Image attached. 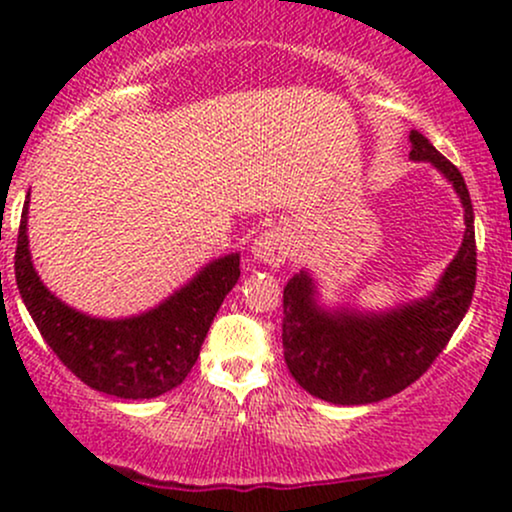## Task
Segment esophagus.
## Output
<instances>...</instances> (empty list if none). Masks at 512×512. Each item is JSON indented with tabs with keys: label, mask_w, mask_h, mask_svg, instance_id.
I'll return each mask as SVG.
<instances>
[{
	"label": "esophagus",
	"mask_w": 512,
	"mask_h": 512,
	"mask_svg": "<svg viewBox=\"0 0 512 512\" xmlns=\"http://www.w3.org/2000/svg\"><path fill=\"white\" fill-rule=\"evenodd\" d=\"M289 252L291 240L284 228H269V231L260 233V236L255 238V243H252V257L260 264H267V267H279V264H284Z\"/></svg>",
	"instance_id": "esophagus-1"
}]
</instances>
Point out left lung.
Segmentation results:
<instances>
[{"label": "left lung", "mask_w": 512, "mask_h": 512, "mask_svg": "<svg viewBox=\"0 0 512 512\" xmlns=\"http://www.w3.org/2000/svg\"><path fill=\"white\" fill-rule=\"evenodd\" d=\"M409 161L431 163L460 197L462 245L426 296L395 308L325 305L308 269L284 289V358L296 383L342 407L387 399L426 373L467 315L477 284L474 209L462 173L421 132H409Z\"/></svg>", "instance_id": "8db88e82"}]
</instances>
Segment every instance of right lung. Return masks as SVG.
Returning <instances> with one entry per match:
<instances>
[{"label": "right lung", "mask_w": 512, "mask_h": 512, "mask_svg": "<svg viewBox=\"0 0 512 512\" xmlns=\"http://www.w3.org/2000/svg\"><path fill=\"white\" fill-rule=\"evenodd\" d=\"M26 195L16 243V284L35 327L57 358L93 390L117 399H154L187 378L226 293L240 276L231 252L204 264L154 308L127 317H96L67 305L43 284L28 248Z\"/></svg>", "instance_id": "right-lung-1"}]
</instances>
